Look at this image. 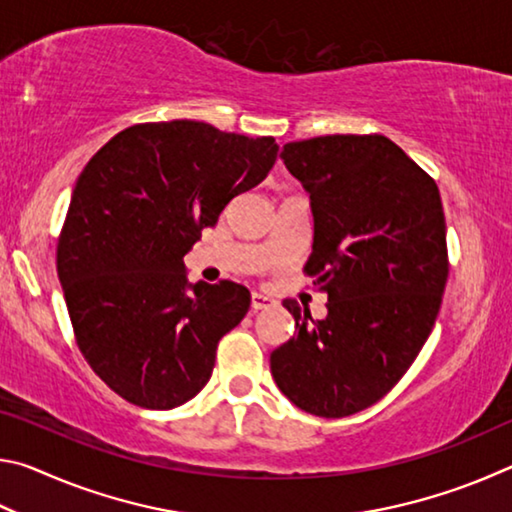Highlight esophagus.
Instances as JSON below:
<instances>
[{
	"label": "esophagus",
	"mask_w": 512,
	"mask_h": 512,
	"mask_svg": "<svg viewBox=\"0 0 512 512\" xmlns=\"http://www.w3.org/2000/svg\"><path fill=\"white\" fill-rule=\"evenodd\" d=\"M275 300L271 296H264V293H253L250 296V307H253V311H259V309H266V307H273Z\"/></svg>",
	"instance_id": "esophagus-1"
}]
</instances>
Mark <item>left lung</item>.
Masks as SVG:
<instances>
[{"label":"left lung","instance_id":"1","mask_svg":"<svg viewBox=\"0 0 512 512\" xmlns=\"http://www.w3.org/2000/svg\"><path fill=\"white\" fill-rule=\"evenodd\" d=\"M280 158L309 194L305 271L327 293V316L284 300L296 334L273 350L271 372L298 409L345 418L391 391L429 339L449 273L443 203L384 135L311 137Z\"/></svg>","mask_w":512,"mask_h":512}]
</instances>
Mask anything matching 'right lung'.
I'll use <instances>...</instances> for the list:
<instances>
[{"instance_id":"right-lung-1","label":"right lung","mask_w":512,"mask_h":512,"mask_svg":"<svg viewBox=\"0 0 512 512\" xmlns=\"http://www.w3.org/2000/svg\"><path fill=\"white\" fill-rule=\"evenodd\" d=\"M277 149L273 137L173 119L126 128L85 164L58 237V280L81 354L126 402L176 409L210 381L250 291L189 284L183 257L262 183Z\"/></svg>"}]
</instances>
